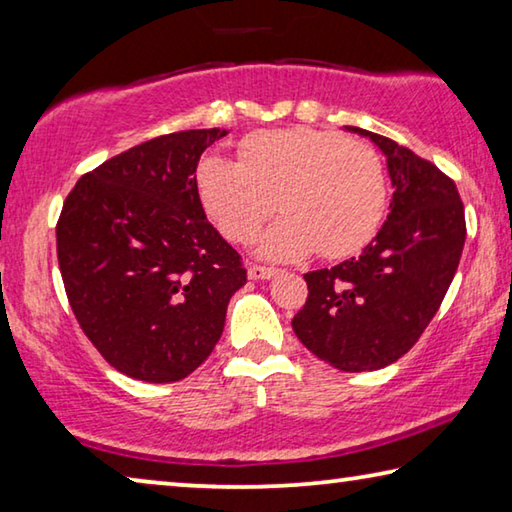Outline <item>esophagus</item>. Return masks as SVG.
<instances>
[{"instance_id":"34e87169","label":"esophagus","mask_w":512,"mask_h":512,"mask_svg":"<svg viewBox=\"0 0 512 512\" xmlns=\"http://www.w3.org/2000/svg\"><path fill=\"white\" fill-rule=\"evenodd\" d=\"M277 275V268L271 266H259V264H250L248 266V277L250 280H271V277Z\"/></svg>"}]
</instances>
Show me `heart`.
<instances>
[{
	"label": "heart",
	"instance_id": "b5f03b06",
	"mask_svg": "<svg viewBox=\"0 0 512 512\" xmlns=\"http://www.w3.org/2000/svg\"><path fill=\"white\" fill-rule=\"evenodd\" d=\"M239 162L207 155L196 169L205 214L235 244L257 235L277 205L284 216L259 239L266 259L359 253L386 214V173L370 146L320 128L259 131L239 142Z\"/></svg>",
	"mask_w": 512,
	"mask_h": 512
}]
</instances>
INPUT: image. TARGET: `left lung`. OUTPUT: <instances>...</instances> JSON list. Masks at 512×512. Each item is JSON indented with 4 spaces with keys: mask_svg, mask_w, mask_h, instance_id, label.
Instances as JSON below:
<instances>
[{
    "mask_svg": "<svg viewBox=\"0 0 512 512\" xmlns=\"http://www.w3.org/2000/svg\"><path fill=\"white\" fill-rule=\"evenodd\" d=\"M345 128L386 155L391 212L359 257L305 275L309 296L291 325L320 361L363 372L400 359L436 316L461 262L465 210L436 164L384 135Z\"/></svg>",
    "mask_w": 512,
    "mask_h": 512,
    "instance_id": "1",
    "label": "left lung"
}]
</instances>
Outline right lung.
I'll return each instance as SVG.
<instances>
[{"label":"right lung","instance_id":"obj_1","mask_svg":"<svg viewBox=\"0 0 512 512\" xmlns=\"http://www.w3.org/2000/svg\"><path fill=\"white\" fill-rule=\"evenodd\" d=\"M228 131L153 137L99 164L67 194L58 266L76 320L112 368L169 384L210 357L241 257L207 221L196 167Z\"/></svg>","mask_w":512,"mask_h":512}]
</instances>
